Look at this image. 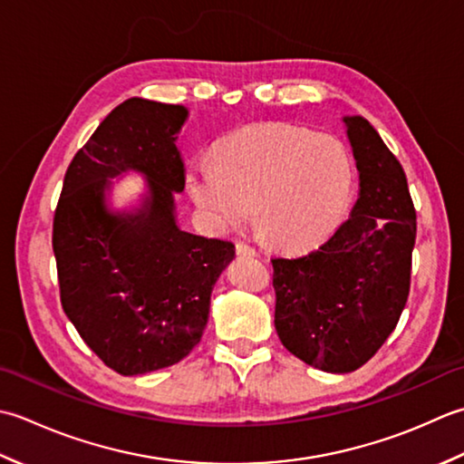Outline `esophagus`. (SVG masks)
I'll use <instances>...</instances> for the list:
<instances>
[{
	"instance_id": "1",
	"label": "esophagus",
	"mask_w": 464,
	"mask_h": 464,
	"mask_svg": "<svg viewBox=\"0 0 464 464\" xmlns=\"http://www.w3.org/2000/svg\"><path fill=\"white\" fill-rule=\"evenodd\" d=\"M236 252L244 254V256H258V250L254 248V246L246 244V242H238V244H236Z\"/></svg>"
}]
</instances>
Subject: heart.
Listing matches in <instances>:
<instances>
[{
  "instance_id": "heart-1",
  "label": "heart",
  "mask_w": 464,
  "mask_h": 464,
  "mask_svg": "<svg viewBox=\"0 0 464 464\" xmlns=\"http://www.w3.org/2000/svg\"><path fill=\"white\" fill-rule=\"evenodd\" d=\"M354 166L334 136L266 124L236 131L188 169V192L216 232L238 228L258 210L260 230L298 250L333 232L348 210Z\"/></svg>"
}]
</instances>
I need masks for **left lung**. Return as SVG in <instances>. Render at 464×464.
I'll return each mask as SVG.
<instances>
[{"mask_svg":"<svg viewBox=\"0 0 464 464\" xmlns=\"http://www.w3.org/2000/svg\"><path fill=\"white\" fill-rule=\"evenodd\" d=\"M361 192L316 250L272 258L280 343L324 372H353L378 353L411 290L417 212L404 169L362 116H346Z\"/></svg>","mask_w":464,"mask_h":464,"instance_id":"1","label":"left lung"}]
</instances>
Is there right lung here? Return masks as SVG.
Listing matches in <instances>:
<instances>
[{"label":"right lung","mask_w":464,"mask_h":464,"mask_svg":"<svg viewBox=\"0 0 464 464\" xmlns=\"http://www.w3.org/2000/svg\"><path fill=\"white\" fill-rule=\"evenodd\" d=\"M188 110L130 98L73 156L53 214L52 246L65 316L100 361L124 376L172 366L200 343L210 295L234 258L228 240L176 224L174 192L186 184L176 148ZM144 173L149 194L134 213L105 206L108 177Z\"/></svg>","instance_id":"right-lung-1"}]
</instances>
